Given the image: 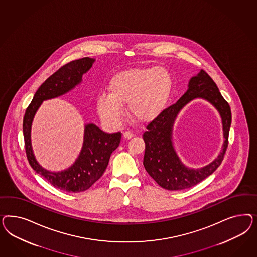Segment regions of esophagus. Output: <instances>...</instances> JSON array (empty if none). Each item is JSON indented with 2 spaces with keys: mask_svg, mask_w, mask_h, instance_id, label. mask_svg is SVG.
<instances>
[{
  "mask_svg": "<svg viewBox=\"0 0 257 257\" xmlns=\"http://www.w3.org/2000/svg\"><path fill=\"white\" fill-rule=\"evenodd\" d=\"M133 136H134V134L132 132H130V131H125V132H123V138H124L125 140L132 139Z\"/></svg>",
  "mask_w": 257,
  "mask_h": 257,
  "instance_id": "obj_1",
  "label": "esophagus"
}]
</instances>
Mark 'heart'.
I'll return each mask as SVG.
<instances>
[{"label": "heart", "instance_id": "obj_1", "mask_svg": "<svg viewBox=\"0 0 257 257\" xmlns=\"http://www.w3.org/2000/svg\"><path fill=\"white\" fill-rule=\"evenodd\" d=\"M172 78L162 67L122 70L111 79L108 95L97 101L100 117L116 125L122 117L121 106L127 104L128 116L140 123H148L158 117L169 101Z\"/></svg>", "mask_w": 257, "mask_h": 257}]
</instances>
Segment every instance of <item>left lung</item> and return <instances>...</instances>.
Returning a JSON list of instances; mask_svg holds the SVG:
<instances>
[{
	"mask_svg": "<svg viewBox=\"0 0 257 257\" xmlns=\"http://www.w3.org/2000/svg\"><path fill=\"white\" fill-rule=\"evenodd\" d=\"M197 97L206 99L217 108L223 121L226 140L218 157L209 165L194 170L187 168L179 160L172 143V128L179 110L189 101ZM232 122L230 105L218 90L213 79L204 71H201L190 79L188 89L178 101L147 125L143 133L145 154L143 165L149 175L161 187L168 190H182L194 187L211 175L221 164L228 147V137Z\"/></svg>",
	"mask_w": 257,
	"mask_h": 257,
	"instance_id": "left-lung-1",
	"label": "left lung"
}]
</instances>
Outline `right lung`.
Returning a JSON list of instances; mask_svg holds the SVG:
<instances>
[{
	"mask_svg": "<svg viewBox=\"0 0 257 257\" xmlns=\"http://www.w3.org/2000/svg\"><path fill=\"white\" fill-rule=\"evenodd\" d=\"M95 59L84 57L62 66L39 86L31 103L24 114V130L25 152L33 170L54 187L70 193L88 189L100 179L106 170L111 154L118 147L121 133L101 131L93 123L85 126L84 143L81 153L73 165L59 172L43 169L36 160L31 145V125L34 116L42 101L69 92L82 82L84 73L92 67Z\"/></svg>",
	"mask_w": 257,
	"mask_h": 257,
	"instance_id": "add662e5",
	"label": "right lung"
}]
</instances>
